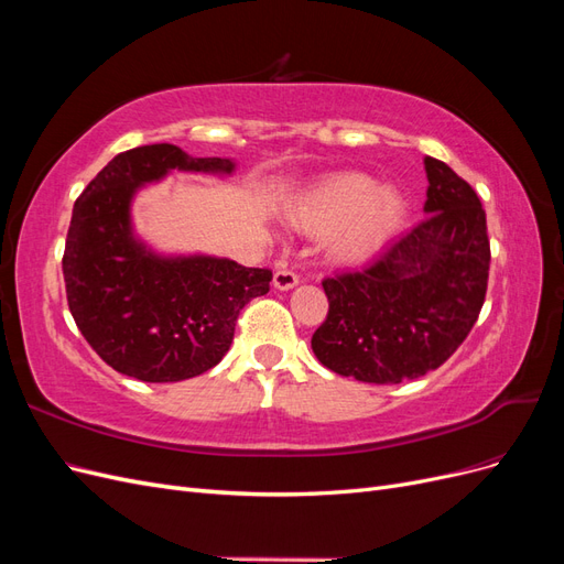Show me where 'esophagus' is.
Instances as JSON below:
<instances>
[{"instance_id": "obj_1", "label": "esophagus", "mask_w": 564, "mask_h": 564, "mask_svg": "<svg viewBox=\"0 0 564 564\" xmlns=\"http://www.w3.org/2000/svg\"><path fill=\"white\" fill-rule=\"evenodd\" d=\"M299 284V275L292 270H278L275 275H272V286L280 289V292H289V289H294Z\"/></svg>"}]
</instances>
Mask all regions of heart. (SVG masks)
I'll list each match as a JSON object with an SVG mask.
<instances>
[{"mask_svg": "<svg viewBox=\"0 0 564 564\" xmlns=\"http://www.w3.org/2000/svg\"><path fill=\"white\" fill-rule=\"evenodd\" d=\"M406 218V202L390 185L360 172H340L313 183L292 202L289 220L308 235H327L324 251L338 265H355L379 253Z\"/></svg>", "mask_w": 564, "mask_h": 564, "instance_id": "heart-1", "label": "heart"}]
</instances>
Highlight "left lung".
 I'll return each instance as SVG.
<instances>
[{
    "mask_svg": "<svg viewBox=\"0 0 564 564\" xmlns=\"http://www.w3.org/2000/svg\"><path fill=\"white\" fill-rule=\"evenodd\" d=\"M425 216L367 268L322 282L329 313L313 334L317 360L365 383H402L447 362L482 311L487 216L473 187L425 158Z\"/></svg>",
    "mask_w": 564,
    "mask_h": 564,
    "instance_id": "obj_1",
    "label": "left lung"
}]
</instances>
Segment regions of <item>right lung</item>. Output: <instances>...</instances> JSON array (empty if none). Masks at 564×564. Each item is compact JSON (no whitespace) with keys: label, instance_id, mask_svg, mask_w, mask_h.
Returning a JSON list of instances; mask_svg holds the SVG:
<instances>
[{"label":"right lung","instance_id":"right-lung-1","mask_svg":"<svg viewBox=\"0 0 564 564\" xmlns=\"http://www.w3.org/2000/svg\"><path fill=\"white\" fill-rule=\"evenodd\" d=\"M235 172L172 143L119 152L77 197L63 253L70 313L115 371L145 383L199 377L228 352L245 305L268 294L272 272L216 256H162L133 235L131 199L169 172Z\"/></svg>","mask_w":564,"mask_h":564}]
</instances>
